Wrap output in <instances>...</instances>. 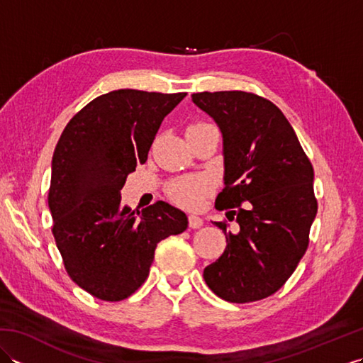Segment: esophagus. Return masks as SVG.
<instances>
[{
    "instance_id": "obj_1",
    "label": "esophagus",
    "mask_w": 363,
    "mask_h": 363,
    "mask_svg": "<svg viewBox=\"0 0 363 363\" xmlns=\"http://www.w3.org/2000/svg\"><path fill=\"white\" fill-rule=\"evenodd\" d=\"M203 225H204L203 218L196 217V215H189V226H190L191 229H198V228H201Z\"/></svg>"
}]
</instances>
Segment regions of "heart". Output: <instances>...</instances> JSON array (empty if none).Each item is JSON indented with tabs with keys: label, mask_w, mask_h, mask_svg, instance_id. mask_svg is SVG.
Returning <instances> with one entry per match:
<instances>
[{
	"label": "heart",
	"mask_w": 363,
	"mask_h": 363,
	"mask_svg": "<svg viewBox=\"0 0 363 363\" xmlns=\"http://www.w3.org/2000/svg\"><path fill=\"white\" fill-rule=\"evenodd\" d=\"M207 123L198 121L194 123L190 128L203 126ZM212 191V182L207 179L206 176H187V177H179V179H174L168 184L167 194L172 198V201L177 206L184 207V209H198L204 203L206 196Z\"/></svg>",
	"instance_id": "1"
}]
</instances>
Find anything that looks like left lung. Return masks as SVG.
Here are the masks:
<instances>
[{
	"label": "left lung",
	"mask_w": 363,
	"mask_h": 363,
	"mask_svg": "<svg viewBox=\"0 0 363 363\" xmlns=\"http://www.w3.org/2000/svg\"><path fill=\"white\" fill-rule=\"evenodd\" d=\"M194 103L223 134L225 189L215 207L238 223L226 250L204 268L209 289L229 303L272 296L287 282L309 246L317 215L313 167L279 107L250 91H201ZM231 215L229 216L228 213Z\"/></svg>",
	"instance_id": "8db88e82"
}]
</instances>
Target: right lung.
<instances>
[{
    "mask_svg": "<svg viewBox=\"0 0 363 363\" xmlns=\"http://www.w3.org/2000/svg\"><path fill=\"white\" fill-rule=\"evenodd\" d=\"M187 94L109 91L68 121L51 165L52 235L72 281L91 296L121 301L150 274L160 240L187 229L182 211L157 201L142 212L120 190L145 164L167 115Z\"/></svg>",
    "mask_w": 363,
    "mask_h": 363,
    "instance_id": "right-lung-1",
    "label": "right lung"
}]
</instances>
